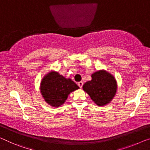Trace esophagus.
I'll use <instances>...</instances> for the list:
<instances>
[{
    "label": "esophagus",
    "mask_w": 150,
    "mask_h": 150,
    "mask_svg": "<svg viewBox=\"0 0 150 150\" xmlns=\"http://www.w3.org/2000/svg\"><path fill=\"white\" fill-rule=\"evenodd\" d=\"M78 85L79 86V87L80 88H82V86H83V82H79L78 83Z\"/></svg>",
    "instance_id": "obj_1"
}]
</instances>
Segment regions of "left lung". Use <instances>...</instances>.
Here are the masks:
<instances>
[{"label":"left lung","instance_id":"obj_1","mask_svg":"<svg viewBox=\"0 0 150 150\" xmlns=\"http://www.w3.org/2000/svg\"><path fill=\"white\" fill-rule=\"evenodd\" d=\"M92 80L83 85L82 88L95 104H109L116 94L117 84L115 77L105 70L96 71L91 75Z\"/></svg>","mask_w":150,"mask_h":150}]
</instances>
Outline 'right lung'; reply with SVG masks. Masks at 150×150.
I'll return each mask as SVG.
<instances>
[{
  "instance_id": "add662e5",
  "label": "right lung",
  "mask_w": 150,
  "mask_h": 150,
  "mask_svg": "<svg viewBox=\"0 0 150 150\" xmlns=\"http://www.w3.org/2000/svg\"><path fill=\"white\" fill-rule=\"evenodd\" d=\"M78 88L79 86L70 78H66L56 71L47 73L40 83L43 98L47 104L54 107L63 105L69 94Z\"/></svg>"
}]
</instances>
